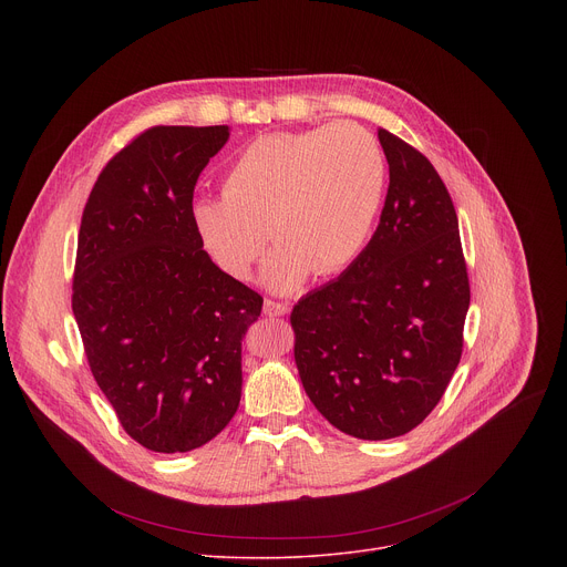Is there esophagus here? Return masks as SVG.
I'll use <instances>...</instances> for the list:
<instances>
[{
	"mask_svg": "<svg viewBox=\"0 0 567 567\" xmlns=\"http://www.w3.org/2000/svg\"><path fill=\"white\" fill-rule=\"evenodd\" d=\"M262 311H265V316H285V313H287V305H285V302H280V300H271V298H267V300H265Z\"/></svg>",
	"mask_w": 567,
	"mask_h": 567,
	"instance_id": "34e87169",
	"label": "esophagus"
}]
</instances>
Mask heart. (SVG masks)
<instances>
[{"mask_svg":"<svg viewBox=\"0 0 567 567\" xmlns=\"http://www.w3.org/2000/svg\"><path fill=\"white\" fill-rule=\"evenodd\" d=\"M385 179L383 147L361 125L274 132L233 158L224 195L193 204V226L213 262L237 280L251 276L271 230L278 249L267 260L265 280L285 293L309 274L337 276L361 256Z\"/></svg>","mask_w":567,"mask_h":567,"instance_id":"heart-1","label":"heart"}]
</instances>
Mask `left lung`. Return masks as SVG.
Instances as JSON below:
<instances>
[{
  "instance_id": "1",
  "label": "left lung",
  "mask_w": 567,
  "mask_h": 567,
  "mask_svg": "<svg viewBox=\"0 0 567 567\" xmlns=\"http://www.w3.org/2000/svg\"><path fill=\"white\" fill-rule=\"evenodd\" d=\"M390 184L361 256L291 309L293 359L316 411L390 440L437 406L464 346L471 287L457 213L431 161L379 130Z\"/></svg>"
}]
</instances>
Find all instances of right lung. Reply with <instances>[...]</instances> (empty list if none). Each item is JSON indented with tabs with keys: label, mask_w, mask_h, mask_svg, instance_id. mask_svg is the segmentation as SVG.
Segmentation results:
<instances>
[{
	"label": "right lung",
	"mask_w": 567,
	"mask_h": 567,
	"mask_svg": "<svg viewBox=\"0 0 567 567\" xmlns=\"http://www.w3.org/2000/svg\"><path fill=\"white\" fill-rule=\"evenodd\" d=\"M228 125H156L101 171L80 219L71 309L90 370L123 431L186 453L226 429L241 339L262 296L202 249L193 193Z\"/></svg>",
	"instance_id": "1"
}]
</instances>
